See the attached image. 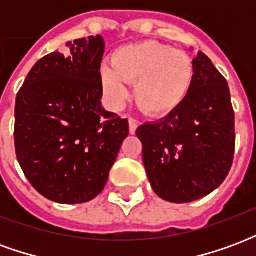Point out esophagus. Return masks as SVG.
I'll return each instance as SVG.
<instances>
[{
    "label": "esophagus",
    "mask_w": 256,
    "mask_h": 256,
    "mask_svg": "<svg viewBox=\"0 0 256 256\" xmlns=\"http://www.w3.org/2000/svg\"><path fill=\"white\" fill-rule=\"evenodd\" d=\"M137 128H138V122L134 120V119H130V120H128V130H130V134H136Z\"/></svg>",
    "instance_id": "obj_1"
}]
</instances>
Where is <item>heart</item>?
<instances>
[{"instance_id":"heart-1","label":"heart","mask_w":256,"mask_h":256,"mask_svg":"<svg viewBox=\"0 0 256 256\" xmlns=\"http://www.w3.org/2000/svg\"><path fill=\"white\" fill-rule=\"evenodd\" d=\"M112 67L100 71L101 86L114 108L128 100L126 84H134L133 96L141 111L164 118L182 106L192 90L194 68L182 50L156 41H142L118 48Z\"/></svg>"}]
</instances>
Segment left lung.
<instances>
[{"label": "left lung", "mask_w": 256, "mask_h": 256, "mask_svg": "<svg viewBox=\"0 0 256 256\" xmlns=\"http://www.w3.org/2000/svg\"><path fill=\"white\" fill-rule=\"evenodd\" d=\"M188 98L159 122L137 128L154 192L170 203H189L220 186L234 155V112L226 79L204 53L193 60Z\"/></svg>", "instance_id": "left-lung-1"}]
</instances>
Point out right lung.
<instances>
[{
	"instance_id": "1",
	"label": "right lung",
	"mask_w": 256,
	"mask_h": 256,
	"mask_svg": "<svg viewBox=\"0 0 256 256\" xmlns=\"http://www.w3.org/2000/svg\"><path fill=\"white\" fill-rule=\"evenodd\" d=\"M102 36L67 42L36 62L16 96L14 148L44 198L80 204L100 194L128 134V119L101 106Z\"/></svg>"
}]
</instances>
